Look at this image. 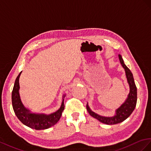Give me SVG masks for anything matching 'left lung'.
Returning a JSON list of instances; mask_svg holds the SVG:
<instances>
[{"label":"left lung","instance_id":"left-lung-1","mask_svg":"<svg viewBox=\"0 0 151 151\" xmlns=\"http://www.w3.org/2000/svg\"><path fill=\"white\" fill-rule=\"evenodd\" d=\"M118 58L120 63H121L124 71H125L127 81L129 85V87H130V92H129L125 101L115 111V114L113 116H111V117L101 116L94 113L93 111L90 109L88 103L87 104V109L89 114L92 116L93 118L98 119L100 122L106 124H115L124 121L132 113V112L135 108L137 104V91L133 74L131 71L129 70V68L124 64L122 55L118 54Z\"/></svg>","mask_w":151,"mask_h":151}]
</instances>
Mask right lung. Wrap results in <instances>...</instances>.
Here are the masks:
<instances>
[{
	"label": "right lung",
	"instance_id": "add662e5",
	"mask_svg": "<svg viewBox=\"0 0 151 151\" xmlns=\"http://www.w3.org/2000/svg\"><path fill=\"white\" fill-rule=\"evenodd\" d=\"M21 73L22 71H21L17 76L12 92V104L15 114L24 125L35 130H45L54 126L58 122L64 109V98L65 97L66 94L63 95L60 108L54 113L49 114L32 113L29 109L25 107L20 98L19 79Z\"/></svg>",
	"mask_w": 151,
	"mask_h": 151
}]
</instances>
